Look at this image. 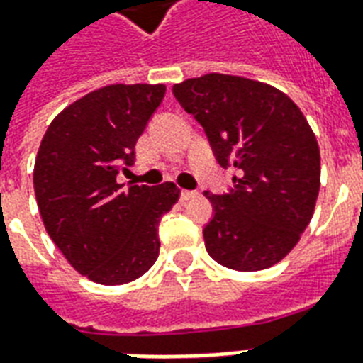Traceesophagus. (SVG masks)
Returning <instances> with one entry per match:
<instances>
[{"label":"esophagus","instance_id":"obj_1","mask_svg":"<svg viewBox=\"0 0 363 363\" xmlns=\"http://www.w3.org/2000/svg\"><path fill=\"white\" fill-rule=\"evenodd\" d=\"M198 196V192L196 190H181V200L182 202H186V200H192V198H196Z\"/></svg>","mask_w":363,"mask_h":363}]
</instances>
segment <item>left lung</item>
Wrapping results in <instances>:
<instances>
[{
  "instance_id": "obj_1",
  "label": "left lung",
  "mask_w": 363,
  "mask_h": 363,
  "mask_svg": "<svg viewBox=\"0 0 363 363\" xmlns=\"http://www.w3.org/2000/svg\"><path fill=\"white\" fill-rule=\"evenodd\" d=\"M173 94L203 127L219 165L238 171L227 194L206 192L208 254L236 271L279 264L310 225L319 194V146L300 107L273 86L219 72L174 84Z\"/></svg>"
}]
</instances>
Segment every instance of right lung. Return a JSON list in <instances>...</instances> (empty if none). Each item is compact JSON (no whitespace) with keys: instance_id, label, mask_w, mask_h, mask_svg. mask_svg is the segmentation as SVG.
I'll return each mask as SVG.
<instances>
[{"instance_id":"right-lung-1","label":"right lung","mask_w":363,"mask_h":363,"mask_svg":"<svg viewBox=\"0 0 363 363\" xmlns=\"http://www.w3.org/2000/svg\"><path fill=\"white\" fill-rule=\"evenodd\" d=\"M165 96L163 84H111L52 121L34 163L40 216L67 262L94 283L125 284L160 256L157 225L179 200L173 182L130 184L119 171Z\"/></svg>"}]
</instances>
